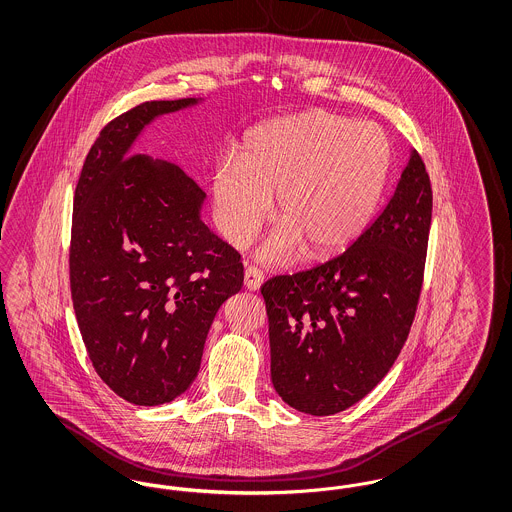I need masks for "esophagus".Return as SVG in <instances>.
<instances>
[{"label": "esophagus", "mask_w": 512, "mask_h": 512, "mask_svg": "<svg viewBox=\"0 0 512 512\" xmlns=\"http://www.w3.org/2000/svg\"><path fill=\"white\" fill-rule=\"evenodd\" d=\"M265 282L263 270L257 267H247L244 272V286L249 292H257Z\"/></svg>", "instance_id": "34e87169"}]
</instances>
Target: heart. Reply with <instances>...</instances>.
Returning <instances> with one entry per match:
<instances>
[{"instance_id":"b5f03b06","label":"heart","mask_w":512,"mask_h":512,"mask_svg":"<svg viewBox=\"0 0 512 512\" xmlns=\"http://www.w3.org/2000/svg\"><path fill=\"white\" fill-rule=\"evenodd\" d=\"M391 165L388 134L374 122L307 111L255 126L240 155L226 153L211 174L220 236L236 249L249 244L270 217L282 226L259 249L267 263L292 261L303 245L326 257L368 226Z\"/></svg>"}]
</instances>
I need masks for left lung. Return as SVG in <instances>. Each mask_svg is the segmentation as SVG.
I'll list each match as a JSON object with an SVG mask.
<instances>
[{
	"instance_id": "left-lung-1",
	"label": "left lung",
	"mask_w": 512,
	"mask_h": 512,
	"mask_svg": "<svg viewBox=\"0 0 512 512\" xmlns=\"http://www.w3.org/2000/svg\"><path fill=\"white\" fill-rule=\"evenodd\" d=\"M430 222V176L413 149L388 205L341 255L263 284L270 378L284 403L341 413L388 374L413 324Z\"/></svg>"
}]
</instances>
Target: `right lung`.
Wrapping results in <instances>:
<instances>
[{
    "label": "right lung",
    "instance_id": "right-lung-1",
    "mask_svg": "<svg viewBox=\"0 0 512 512\" xmlns=\"http://www.w3.org/2000/svg\"><path fill=\"white\" fill-rule=\"evenodd\" d=\"M199 101H146L113 119L74 192L78 328L99 378L142 407L192 386L220 305L244 286L240 253L201 220L205 192L180 167L132 149L147 124Z\"/></svg>",
    "mask_w": 512,
    "mask_h": 512
}]
</instances>
